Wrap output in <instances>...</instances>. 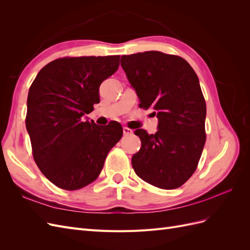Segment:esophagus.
<instances>
[{
	"mask_svg": "<svg viewBox=\"0 0 250 250\" xmlns=\"http://www.w3.org/2000/svg\"><path fill=\"white\" fill-rule=\"evenodd\" d=\"M123 133H124V135H131L133 133V130L130 129V128H128V127H124L123 128Z\"/></svg>",
	"mask_w": 250,
	"mask_h": 250,
	"instance_id": "34e87169",
	"label": "esophagus"
}]
</instances>
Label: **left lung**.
Segmentation results:
<instances>
[{
  "instance_id": "8db88e82",
  "label": "left lung",
  "mask_w": 250,
  "mask_h": 250,
  "mask_svg": "<svg viewBox=\"0 0 250 250\" xmlns=\"http://www.w3.org/2000/svg\"><path fill=\"white\" fill-rule=\"evenodd\" d=\"M121 65L140 99L152 109L158 130L137 129L142 146L131 164L137 175L165 190L183 186L200 160L206 144L207 105L199 80L187 60L147 51L121 57Z\"/></svg>"
}]
</instances>
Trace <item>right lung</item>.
<instances>
[{"mask_svg":"<svg viewBox=\"0 0 250 250\" xmlns=\"http://www.w3.org/2000/svg\"><path fill=\"white\" fill-rule=\"evenodd\" d=\"M119 65L120 55L58 58L42 67L29 88L26 127L33 158L60 188L74 191L92 184L122 138L116 121L99 126L83 119L99 103L101 83Z\"/></svg>","mask_w":250,"mask_h":250,"instance_id":"right-lung-1","label":"right lung"}]
</instances>
